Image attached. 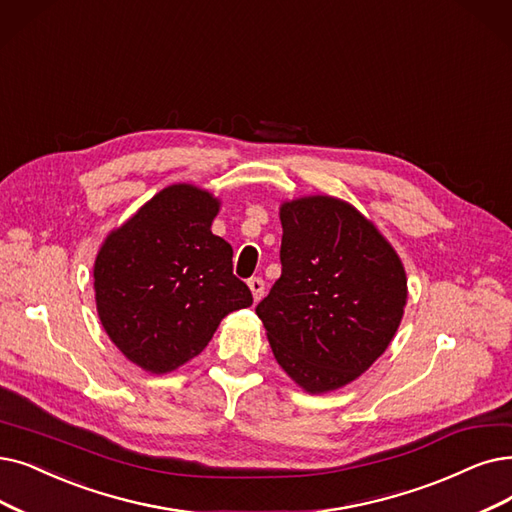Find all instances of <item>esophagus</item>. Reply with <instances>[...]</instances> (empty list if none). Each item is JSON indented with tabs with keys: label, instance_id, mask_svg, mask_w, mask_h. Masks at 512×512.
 Wrapping results in <instances>:
<instances>
[{
	"label": "esophagus",
	"instance_id": "esophagus-1",
	"mask_svg": "<svg viewBox=\"0 0 512 512\" xmlns=\"http://www.w3.org/2000/svg\"><path fill=\"white\" fill-rule=\"evenodd\" d=\"M248 285H250L254 300L258 302V300L264 296V279H262V277H252V279L248 281Z\"/></svg>",
	"mask_w": 512,
	"mask_h": 512
}]
</instances>
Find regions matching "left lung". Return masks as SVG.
Masks as SVG:
<instances>
[{
  "instance_id": "left-lung-1",
  "label": "left lung",
  "mask_w": 512,
  "mask_h": 512,
  "mask_svg": "<svg viewBox=\"0 0 512 512\" xmlns=\"http://www.w3.org/2000/svg\"><path fill=\"white\" fill-rule=\"evenodd\" d=\"M281 277L256 315L304 391H334L391 344L407 298L399 256L353 206L304 197L281 206Z\"/></svg>"
}]
</instances>
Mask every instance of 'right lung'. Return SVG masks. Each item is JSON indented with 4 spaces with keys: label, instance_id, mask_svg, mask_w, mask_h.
<instances>
[{
    "label": "right lung",
    "instance_id": "obj_1",
    "mask_svg": "<svg viewBox=\"0 0 512 512\" xmlns=\"http://www.w3.org/2000/svg\"><path fill=\"white\" fill-rule=\"evenodd\" d=\"M218 201L197 187L157 193L102 245L96 306L117 349L151 374L206 349L222 317L252 304L233 248L210 227Z\"/></svg>",
    "mask_w": 512,
    "mask_h": 512
}]
</instances>
